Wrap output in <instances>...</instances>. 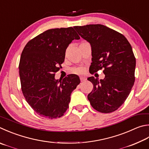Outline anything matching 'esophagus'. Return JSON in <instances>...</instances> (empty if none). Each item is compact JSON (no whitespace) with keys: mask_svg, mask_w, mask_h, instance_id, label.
Instances as JSON below:
<instances>
[{"mask_svg":"<svg viewBox=\"0 0 149 149\" xmlns=\"http://www.w3.org/2000/svg\"><path fill=\"white\" fill-rule=\"evenodd\" d=\"M80 80H81V82H84V81H86V79L85 77H80Z\"/></svg>","mask_w":149,"mask_h":149,"instance_id":"obj_1","label":"esophagus"}]
</instances>
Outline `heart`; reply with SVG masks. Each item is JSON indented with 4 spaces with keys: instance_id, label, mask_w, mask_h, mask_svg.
I'll use <instances>...</instances> for the list:
<instances>
[{
    "instance_id": "b5f03b06",
    "label": "heart",
    "mask_w": 149,
    "mask_h": 149,
    "mask_svg": "<svg viewBox=\"0 0 149 149\" xmlns=\"http://www.w3.org/2000/svg\"><path fill=\"white\" fill-rule=\"evenodd\" d=\"M72 72L76 74H81L84 72V69L82 68H74L72 70Z\"/></svg>"
}]
</instances>
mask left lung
<instances>
[{
	"label": "left lung",
	"instance_id": "left-lung-1",
	"mask_svg": "<svg viewBox=\"0 0 149 149\" xmlns=\"http://www.w3.org/2000/svg\"><path fill=\"white\" fill-rule=\"evenodd\" d=\"M74 28L91 46L89 71L93 74L104 68V79H87L94 86L88 100L99 112L115 111L128 98L135 81L136 62L131 45L123 34L100 24Z\"/></svg>",
	"mask_w": 149,
	"mask_h": 149
}]
</instances>
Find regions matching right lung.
I'll return each mask as SVG.
<instances>
[{"label": "right lung", "instance_id": "1", "mask_svg": "<svg viewBox=\"0 0 149 149\" xmlns=\"http://www.w3.org/2000/svg\"><path fill=\"white\" fill-rule=\"evenodd\" d=\"M79 39L72 27L53 29L30 40L23 49L19 66L21 89L28 104L41 117H61L68 109L79 77L70 74L58 80L55 73L64 61L69 44Z\"/></svg>", "mask_w": 149, "mask_h": 149}]
</instances>
